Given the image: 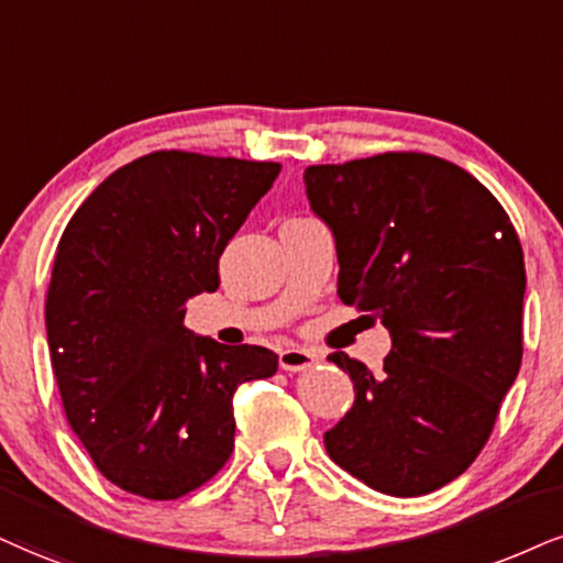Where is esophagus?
<instances>
[{
	"label": "esophagus",
	"instance_id": "obj_1",
	"mask_svg": "<svg viewBox=\"0 0 563 563\" xmlns=\"http://www.w3.org/2000/svg\"><path fill=\"white\" fill-rule=\"evenodd\" d=\"M318 363V355L310 350H302V346H287V350L279 352V367L287 373H300L310 371Z\"/></svg>",
	"mask_w": 563,
	"mask_h": 563
}]
</instances>
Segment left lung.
<instances>
[{
  "label": "left lung",
  "mask_w": 563,
  "mask_h": 563,
  "mask_svg": "<svg viewBox=\"0 0 563 563\" xmlns=\"http://www.w3.org/2000/svg\"><path fill=\"white\" fill-rule=\"evenodd\" d=\"M305 187L334 232L339 297L391 334L378 376L329 355L355 405L325 451L380 494L426 496L475 462L522 365L517 229L470 172L420 151L308 166Z\"/></svg>",
  "instance_id": "1"
}]
</instances>
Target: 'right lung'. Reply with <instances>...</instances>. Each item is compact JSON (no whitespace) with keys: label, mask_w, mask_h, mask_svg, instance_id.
<instances>
[{"label":"right lung","mask_w":563,"mask_h":563,"mask_svg":"<svg viewBox=\"0 0 563 563\" xmlns=\"http://www.w3.org/2000/svg\"><path fill=\"white\" fill-rule=\"evenodd\" d=\"M282 166L154 151L96 187L67 221L46 292L65 415L96 470L128 494L175 501L234 449L232 397L279 355L185 329V302L219 287V258Z\"/></svg>","instance_id":"obj_1"}]
</instances>
